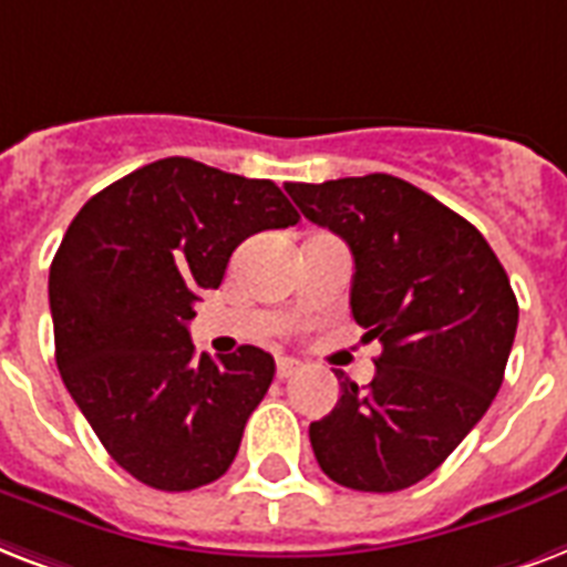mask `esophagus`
I'll return each mask as SVG.
<instances>
[{
	"mask_svg": "<svg viewBox=\"0 0 567 567\" xmlns=\"http://www.w3.org/2000/svg\"><path fill=\"white\" fill-rule=\"evenodd\" d=\"M301 370V363L296 358H278V379H292Z\"/></svg>",
	"mask_w": 567,
	"mask_h": 567,
	"instance_id": "esophagus-1",
	"label": "esophagus"
}]
</instances>
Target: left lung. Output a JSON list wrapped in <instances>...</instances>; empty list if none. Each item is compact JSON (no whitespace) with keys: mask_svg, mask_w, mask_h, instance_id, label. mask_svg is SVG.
I'll return each mask as SVG.
<instances>
[{"mask_svg":"<svg viewBox=\"0 0 567 567\" xmlns=\"http://www.w3.org/2000/svg\"><path fill=\"white\" fill-rule=\"evenodd\" d=\"M284 188L305 218L346 239L354 322L381 343L363 390L337 372V405L310 423L316 462L346 488H411L446 462L503 384L517 331L506 269L467 218L405 179Z\"/></svg>","mask_w":567,"mask_h":567,"instance_id":"1","label":"left lung"}]
</instances>
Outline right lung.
<instances>
[{
  "label": "right lung",
  "mask_w": 567,
  "mask_h": 567,
  "mask_svg": "<svg viewBox=\"0 0 567 567\" xmlns=\"http://www.w3.org/2000/svg\"><path fill=\"white\" fill-rule=\"evenodd\" d=\"M298 218L271 179L168 156L70 221L50 269L55 363L105 452L144 485L195 491L234 464L275 358L195 354L192 305L218 289L236 245Z\"/></svg>",
  "instance_id": "obj_1"
}]
</instances>
